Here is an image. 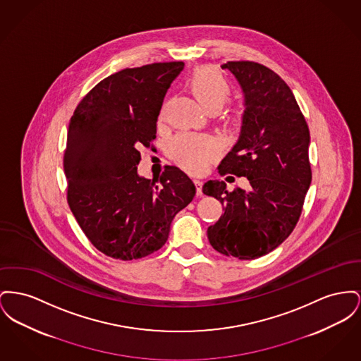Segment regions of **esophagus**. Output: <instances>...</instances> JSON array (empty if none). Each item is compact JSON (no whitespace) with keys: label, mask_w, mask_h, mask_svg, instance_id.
<instances>
[{"label":"esophagus","mask_w":361,"mask_h":361,"mask_svg":"<svg viewBox=\"0 0 361 361\" xmlns=\"http://www.w3.org/2000/svg\"><path fill=\"white\" fill-rule=\"evenodd\" d=\"M193 183H195V187H196V193H197L199 196H202V193H203V192H202V187H203V183H202L200 180H196V178L193 180Z\"/></svg>","instance_id":"1"}]
</instances>
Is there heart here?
I'll use <instances>...</instances> for the list:
<instances>
[{
  "label": "heart",
  "instance_id": "1",
  "mask_svg": "<svg viewBox=\"0 0 361 361\" xmlns=\"http://www.w3.org/2000/svg\"><path fill=\"white\" fill-rule=\"evenodd\" d=\"M188 87L199 104L207 111L221 109L229 99L232 88L222 73L210 66L195 69L188 79ZM219 143L209 135L183 132L168 145L170 158L183 169L200 173L218 155Z\"/></svg>",
  "mask_w": 361,
  "mask_h": 361
}]
</instances>
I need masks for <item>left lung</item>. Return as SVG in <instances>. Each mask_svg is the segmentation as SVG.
<instances>
[{
	"mask_svg": "<svg viewBox=\"0 0 361 361\" xmlns=\"http://www.w3.org/2000/svg\"><path fill=\"white\" fill-rule=\"evenodd\" d=\"M244 92L241 133L218 173L247 177L250 190L226 191L210 180L203 193L218 199L225 212L209 226L212 248L251 260L267 255L293 232L311 185L310 129L296 98L274 71L252 61H229Z\"/></svg>",
	"mask_w": 361,
	"mask_h": 361,
	"instance_id": "1",
	"label": "left lung"
}]
</instances>
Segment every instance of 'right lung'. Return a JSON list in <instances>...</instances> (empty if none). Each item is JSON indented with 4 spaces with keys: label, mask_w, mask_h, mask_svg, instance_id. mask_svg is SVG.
<instances>
[{
    "label": "right lung",
    "mask_w": 361,
    "mask_h": 361,
    "mask_svg": "<svg viewBox=\"0 0 361 361\" xmlns=\"http://www.w3.org/2000/svg\"><path fill=\"white\" fill-rule=\"evenodd\" d=\"M184 63H155L116 72L75 109L64 154L68 204L91 244L133 260L162 248L174 215L196 188L176 166L149 180L137 174L139 147L155 139L157 120Z\"/></svg>",
    "instance_id": "right-lung-1"
}]
</instances>
